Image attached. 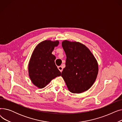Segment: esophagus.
Returning a JSON list of instances; mask_svg holds the SVG:
<instances>
[{"label": "esophagus", "instance_id": "1", "mask_svg": "<svg viewBox=\"0 0 122 122\" xmlns=\"http://www.w3.org/2000/svg\"><path fill=\"white\" fill-rule=\"evenodd\" d=\"M58 69L59 70V71H60L61 72H62V71H63V68H62V66H59V67H58Z\"/></svg>", "mask_w": 122, "mask_h": 122}]
</instances>
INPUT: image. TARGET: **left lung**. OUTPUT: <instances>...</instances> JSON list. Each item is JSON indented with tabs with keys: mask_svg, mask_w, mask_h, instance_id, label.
I'll return each instance as SVG.
<instances>
[{
	"mask_svg": "<svg viewBox=\"0 0 122 122\" xmlns=\"http://www.w3.org/2000/svg\"><path fill=\"white\" fill-rule=\"evenodd\" d=\"M62 46L66 55V67L61 76L70 92L80 93L94 84L98 72L97 62L85 45L64 41Z\"/></svg>",
	"mask_w": 122,
	"mask_h": 122,
	"instance_id": "obj_1",
	"label": "left lung"
}]
</instances>
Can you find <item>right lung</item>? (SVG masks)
I'll use <instances>...</instances> for the list:
<instances>
[{
	"instance_id": "add662e5",
	"label": "right lung",
	"mask_w": 122,
	"mask_h": 122,
	"mask_svg": "<svg viewBox=\"0 0 122 122\" xmlns=\"http://www.w3.org/2000/svg\"><path fill=\"white\" fill-rule=\"evenodd\" d=\"M59 41L46 40L37 44L31 56L29 63V74L33 84L42 88L61 72L55 65V56L52 54Z\"/></svg>"
}]
</instances>
